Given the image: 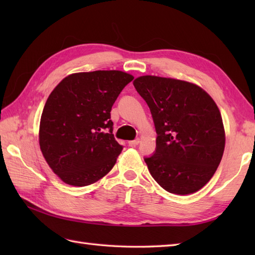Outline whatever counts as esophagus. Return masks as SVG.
Listing matches in <instances>:
<instances>
[{"mask_svg":"<svg viewBox=\"0 0 255 255\" xmlns=\"http://www.w3.org/2000/svg\"><path fill=\"white\" fill-rule=\"evenodd\" d=\"M140 142L139 139H134V140H131V141H129L128 144L131 145V147H136V145H138Z\"/></svg>","mask_w":255,"mask_h":255,"instance_id":"1","label":"esophagus"}]
</instances>
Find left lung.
Masks as SVG:
<instances>
[{
  "label": "left lung",
  "mask_w": 255,
  "mask_h": 255,
  "mask_svg": "<svg viewBox=\"0 0 255 255\" xmlns=\"http://www.w3.org/2000/svg\"><path fill=\"white\" fill-rule=\"evenodd\" d=\"M156 131L155 151L144 156L150 174L165 191L187 195L207 184L225 150V129L214 100L185 81L144 75L133 81Z\"/></svg>",
  "instance_id": "8db88e82"
}]
</instances>
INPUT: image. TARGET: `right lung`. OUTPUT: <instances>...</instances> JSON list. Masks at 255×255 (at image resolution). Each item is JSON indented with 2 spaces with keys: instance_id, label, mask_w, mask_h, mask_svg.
<instances>
[{
  "instance_id": "add662e5",
  "label": "right lung",
  "mask_w": 255,
  "mask_h": 255,
  "mask_svg": "<svg viewBox=\"0 0 255 255\" xmlns=\"http://www.w3.org/2000/svg\"><path fill=\"white\" fill-rule=\"evenodd\" d=\"M133 77L116 70L74 73L48 97L40 118L39 144L61 180L86 186L105 176L123 145L113 134L111 111Z\"/></svg>"
}]
</instances>
